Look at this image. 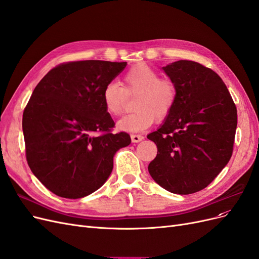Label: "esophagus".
I'll list each match as a JSON object with an SVG mask.
<instances>
[{
    "label": "esophagus",
    "mask_w": 259,
    "mask_h": 259,
    "mask_svg": "<svg viewBox=\"0 0 259 259\" xmlns=\"http://www.w3.org/2000/svg\"><path fill=\"white\" fill-rule=\"evenodd\" d=\"M131 139H132L133 143H139V142H142V140L144 139V136L133 134V135H131Z\"/></svg>",
    "instance_id": "obj_1"
}]
</instances>
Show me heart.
<instances>
[{
    "instance_id": "heart-1",
    "label": "heart",
    "mask_w": 259,
    "mask_h": 259,
    "mask_svg": "<svg viewBox=\"0 0 259 259\" xmlns=\"http://www.w3.org/2000/svg\"><path fill=\"white\" fill-rule=\"evenodd\" d=\"M137 97L133 105L135 112L117 122L123 132L137 133L150 127L155 121L161 122L170 114L176 101V88L167 79H161L155 70L144 62L132 67L123 77V89L115 83H108L101 99L108 114L119 116L124 110L126 95Z\"/></svg>"
}]
</instances>
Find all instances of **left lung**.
<instances>
[{
    "mask_svg": "<svg viewBox=\"0 0 259 259\" xmlns=\"http://www.w3.org/2000/svg\"><path fill=\"white\" fill-rule=\"evenodd\" d=\"M176 88V101L162 126L147 137L158 147L148 170L156 184L177 194L207 187L229 162L238 114L227 86L199 62L163 67Z\"/></svg>",
    "mask_w": 259,
    "mask_h": 259,
    "instance_id": "8db88e82",
    "label": "left lung"
}]
</instances>
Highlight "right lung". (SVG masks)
I'll list each match as a JSON object with an SVG mask.
<instances>
[{
	"instance_id": "1",
	"label": "right lung",
	"mask_w": 259,
	"mask_h": 259,
	"mask_svg": "<svg viewBox=\"0 0 259 259\" xmlns=\"http://www.w3.org/2000/svg\"><path fill=\"white\" fill-rule=\"evenodd\" d=\"M126 62L70 61L38 82L22 115L26 158L34 176L58 197L80 199L103 186L113 156L131 144L103 104V90Z\"/></svg>"
}]
</instances>
